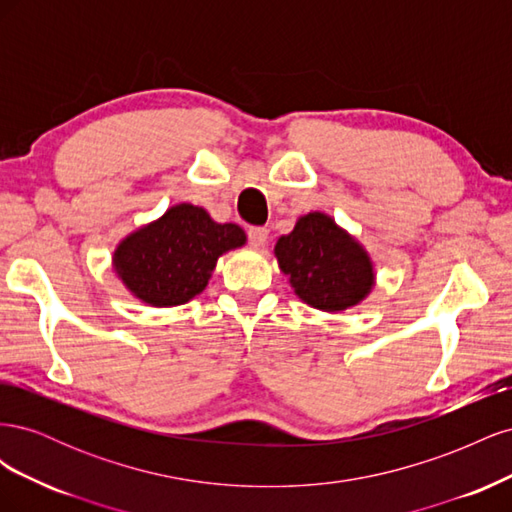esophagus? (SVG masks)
I'll return each instance as SVG.
<instances>
[{
	"label": "esophagus",
	"instance_id": "34e87169",
	"mask_svg": "<svg viewBox=\"0 0 512 512\" xmlns=\"http://www.w3.org/2000/svg\"><path fill=\"white\" fill-rule=\"evenodd\" d=\"M247 239H250V245L260 250V247H265L267 239H269V230L267 228H260V226H252L247 230Z\"/></svg>",
	"mask_w": 512,
	"mask_h": 512
}]
</instances>
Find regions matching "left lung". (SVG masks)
<instances>
[{
  "mask_svg": "<svg viewBox=\"0 0 512 512\" xmlns=\"http://www.w3.org/2000/svg\"><path fill=\"white\" fill-rule=\"evenodd\" d=\"M275 258L294 294L320 312L359 305L376 284L365 247L320 211L301 215L292 232L277 239Z\"/></svg>",
  "mask_w": 512,
  "mask_h": 512,
  "instance_id": "8db88e82",
  "label": "left lung"
}]
</instances>
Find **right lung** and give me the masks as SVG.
<instances>
[{
  "label": "right lung",
  "mask_w": 512,
  "mask_h": 512,
  "mask_svg": "<svg viewBox=\"0 0 512 512\" xmlns=\"http://www.w3.org/2000/svg\"><path fill=\"white\" fill-rule=\"evenodd\" d=\"M245 241L241 226L218 224L203 207L179 203L121 239L113 267L138 301L175 307L203 292L218 258Z\"/></svg>",
  "instance_id": "1"
}]
</instances>
